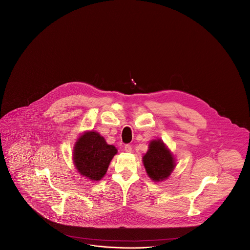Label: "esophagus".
<instances>
[{
    "mask_svg": "<svg viewBox=\"0 0 250 250\" xmlns=\"http://www.w3.org/2000/svg\"><path fill=\"white\" fill-rule=\"evenodd\" d=\"M125 152H127V153H131V152H132V146L129 145V144H126V145L125 146Z\"/></svg>",
    "mask_w": 250,
    "mask_h": 250,
    "instance_id": "esophagus-1",
    "label": "esophagus"
}]
</instances>
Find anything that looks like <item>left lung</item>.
I'll list each match as a JSON object with an SVG mask.
<instances>
[{
    "label": "left lung",
    "instance_id": "8db88e82",
    "mask_svg": "<svg viewBox=\"0 0 250 250\" xmlns=\"http://www.w3.org/2000/svg\"><path fill=\"white\" fill-rule=\"evenodd\" d=\"M143 161L148 176L155 182L166 180L176 165L173 155L161 140L151 141Z\"/></svg>",
    "mask_w": 250,
    "mask_h": 250
}]
</instances>
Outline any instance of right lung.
I'll return each mask as SVG.
<instances>
[{"label":"right lung","mask_w":250,"mask_h":250,"mask_svg":"<svg viewBox=\"0 0 250 250\" xmlns=\"http://www.w3.org/2000/svg\"><path fill=\"white\" fill-rule=\"evenodd\" d=\"M117 154L113 145L95 131H87L78 139L73 151V160L78 171L85 177L99 181L107 172L112 157Z\"/></svg>","instance_id":"add662e5"}]
</instances>
